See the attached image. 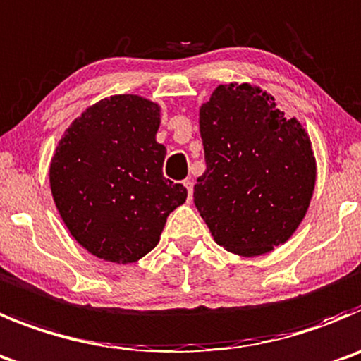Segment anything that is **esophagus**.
<instances>
[{
  "label": "esophagus",
  "instance_id": "34e87169",
  "mask_svg": "<svg viewBox=\"0 0 361 361\" xmlns=\"http://www.w3.org/2000/svg\"><path fill=\"white\" fill-rule=\"evenodd\" d=\"M183 184H184V188L188 190V200H191V197H193V183H191L190 178H186Z\"/></svg>",
  "mask_w": 361,
  "mask_h": 361
}]
</instances>
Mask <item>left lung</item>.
Instances as JSON below:
<instances>
[{"label":"left lung","instance_id":"obj_1","mask_svg":"<svg viewBox=\"0 0 361 361\" xmlns=\"http://www.w3.org/2000/svg\"><path fill=\"white\" fill-rule=\"evenodd\" d=\"M206 171L193 202L218 245L263 256L292 238L317 180L308 132L252 84L218 85L200 105Z\"/></svg>","mask_w":361,"mask_h":361}]
</instances>
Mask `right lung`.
Segmentation results:
<instances>
[{"instance_id":"1","label":"right lung","mask_w":361,"mask_h":361,"mask_svg":"<svg viewBox=\"0 0 361 361\" xmlns=\"http://www.w3.org/2000/svg\"><path fill=\"white\" fill-rule=\"evenodd\" d=\"M159 123V104L114 94L89 105L62 134L49 163L53 202L92 256L135 263L157 245L168 214L186 202V188L163 175Z\"/></svg>"}]
</instances>
